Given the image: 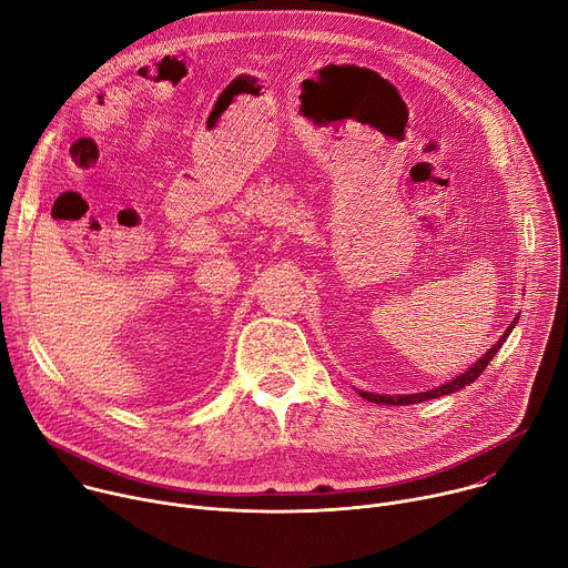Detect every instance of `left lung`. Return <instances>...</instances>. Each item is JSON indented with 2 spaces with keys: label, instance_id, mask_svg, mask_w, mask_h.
I'll return each mask as SVG.
<instances>
[{
  "label": "left lung",
  "instance_id": "left-lung-1",
  "mask_svg": "<svg viewBox=\"0 0 568 568\" xmlns=\"http://www.w3.org/2000/svg\"><path fill=\"white\" fill-rule=\"evenodd\" d=\"M515 323H517V318L510 323V328L501 335V339L485 353L469 371H465L463 375H458V377H454L452 382H447V384H443V386H438V388H432V390H425V393H412V395H377V393H366V390H362L359 395L364 397V399H368V402H375V404H418V402H425V399H434V397H440V395H449V393H454V390H460L463 386H467V384H471L485 368H488V364L493 362V357L499 353V348L504 346V342L508 339V335L513 333V328H515Z\"/></svg>",
  "mask_w": 568,
  "mask_h": 568
}]
</instances>
